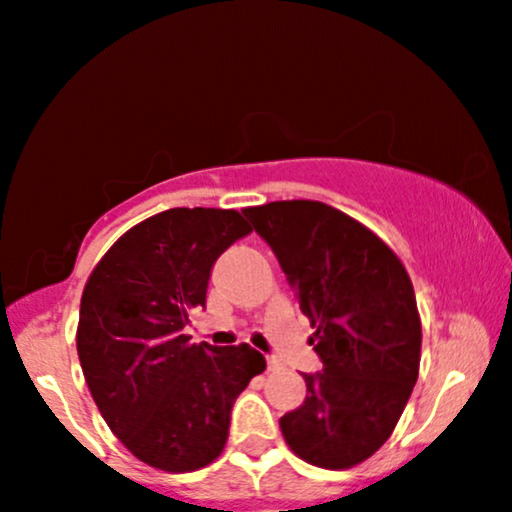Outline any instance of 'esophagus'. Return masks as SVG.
I'll list each match as a JSON object with an SVG mask.
<instances>
[{"instance_id": "obj_1", "label": "esophagus", "mask_w": 512, "mask_h": 512, "mask_svg": "<svg viewBox=\"0 0 512 512\" xmlns=\"http://www.w3.org/2000/svg\"><path fill=\"white\" fill-rule=\"evenodd\" d=\"M267 370L269 372H278V370H281V363H278V360L276 358H267Z\"/></svg>"}]
</instances>
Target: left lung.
I'll return each mask as SVG.
<instances>
[{
	"mask_svg": "<svg viewBox=\"0 0 512 512\" xmlns=\"http://www.w3.org/2000/svg\"><path fill=\"white\" fill-rule=\"evenodd\" d=\"M311 320L323 372L281 417L299 459L344 470L391 438L419 377L421 320L410 276L377 234L320 201L245 208Z\"/></svg>",
	"mask_w": 512,
	"mask_h": 512,
	"instance_id": "1",
	"label": "left lung"
}]
</instances>
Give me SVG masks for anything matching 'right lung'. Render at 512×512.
Listing matches in <instances>:
<instances>
[{
  "mask_svg": "<svg viewBox=\"0 0 512 512\" xmlns=\"http://www.w3.org/2000/svg\"><path fill=\"white\" fill-rule=\"evenodd\" d=\"M236 210L170 208L105 252L81 295L77 351L102 419L147 466L189 473L229 438L231 407L267 360L248 344H192L210 269L250 234Z\"/></svg>",
  "mask_w": 512,
  "mask_h": 512,
  "instance_id": "1",
  "label": "right lung"
}]
</instances>
